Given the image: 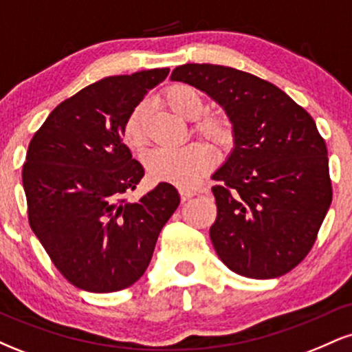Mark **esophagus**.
<instances>
[{
	"instance_id": "34e87169",
	"label": "esophagus",
	"mask_w": 352,
	"mask_h": 352,
	"mask_svg": "<svg viewBox=\"0 0 352 352\" xmlns=\"http://www.w3.org/2000/svg\"><path fill=\"white\" fill-rule=\"evenodd\" d=\"M179 193H180V200L182 201H187V200L192 199V197L197 195V193L193 192V190H188V188H184V187L179 188Z\"/></svg>"
}]
</instances>
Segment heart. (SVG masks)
Returning <instances> with one entry per match:
<instances>
[{
    "label": "heart",
    "mask_w": 352,
    "mask_h": 352,
    "mask_svg": "<svg viewBox=\"0 0 352 352\" xmlns=\"http://www.w3.org/2000/svg\"><path fill=\"white\" fill-rule=\"evenodd\" d=\"M164 102L175 114L184 119H195L193 131L204 135L217 147L228 148L233 142V129L230 120L221 114H201L204 99L200 92L188 84H173L165 91ZM124 142L132 151H140L147 144V122H145V104H139L125 119L122 127ZM215 152L208 145L195 142L182 148H153L144 157L145 170L153 182L192 187L200 177L208 173L215 165Z\"/></svg>",
    "instance_id": "1"
}]
</instances>
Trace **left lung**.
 Wrapping results in <instances>:
<instances>
[{
	"mask_svg": "<svg viewBox=\"0 0 352 352\" xmlns=\"http://www.w3.org/2000/svg\"><path fill=\"white\" fill-rule=\"evenodd\" d=\"M170 79L207 92L233 124L235 148L213 173L218 258L254 280L292 272L333 200L328 148L313 117L274 84L233 67L184 64Z\"/></svg>",
	"mask_w": 352,
	"mask_h": 352,
	"instance_id": "obj_1",
	"label": "left lung"
}]
</instances>
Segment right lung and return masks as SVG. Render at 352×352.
<instances>
[{
	"label": "right lung",
	"instance_id": "right-lung-1",
	"mask_svg": "<svg viewBox=\"0 0 352 352\" xmlns=\"http://www.w3.org/2000/svg\"><path fill=\"white\" fill-rule=\"evenodd\" d=\"M168 67L111 76L63 100L36 131L23 165L30 227L76 288L114 293L145 273L180 204L170 184L129 201L144 177L122 142L132 109Z\"/></svg>",
	"mask_w": 352,
	"mask_h": 352
}]
</instances>
